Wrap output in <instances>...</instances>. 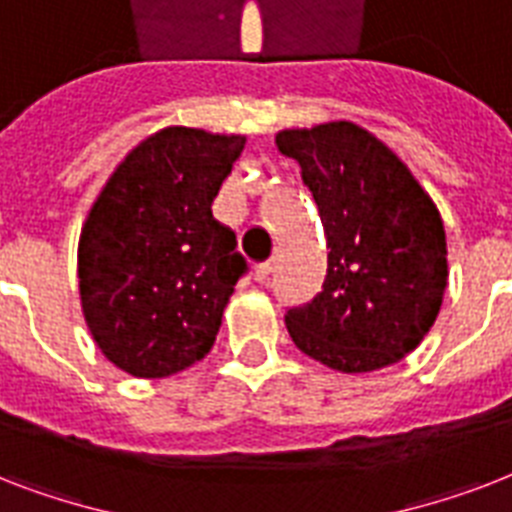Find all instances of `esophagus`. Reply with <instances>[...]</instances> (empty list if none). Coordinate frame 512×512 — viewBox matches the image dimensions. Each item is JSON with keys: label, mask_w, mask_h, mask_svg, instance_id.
Returning <instances> with one entry per match:
<instances>
[{"label": "esophagus", "mask_w": 512, "mask_h": 512, "mask_svg": "<svg viewBox=\"0 0 512 512\" xmlns=\"http://www.w3.org/2000/svg\"><path fill=\"white\" fill-rule=\"evenodd\" d=\"M273 271H276V263H273V260H271V263H260L255 268V281H260V284H263V281L271 279Z\"/></svg>", "instance_id": "obj_1"}]
</instances>
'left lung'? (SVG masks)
Segmentation results:
<instances>
[{
  "label": "left lung",
  "mask_w": 512,
  "mask_h": 512,
  "mask_svg": "<svg viewBox=\"0 0 512 512\" xmlns=\"http://www.w3.org/2000/svg\"><path fill=\"white\" fill-rule=\"evenodd\" d=\"M276 146L300 164L329 249L324 289L284 316L289 337L342 374L398 364L444 303L449 263L436 201L356 122L279 130Z\"/></svg>",
  "instance_id": "1"
}]
</instances>
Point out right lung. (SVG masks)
I'll return each mask as SVG.
<instances>
[{
	"label": "right lung",
	"instance_id": "1",
	"mask_svg": "<svg viewBox=\"0 0 512 512\" xmlns=\"http://www.w3.org/2000/svg\"><path fill=\"white\" fill-rule=\"evenodd\" d=\"M247 135L164 127L116 164L79 233V300L100 353L162 380L207 356L244 273L212 217Z\"/></svg>",
	"mask_w": 512,
	"mask_h": 512
}]
</instances>
